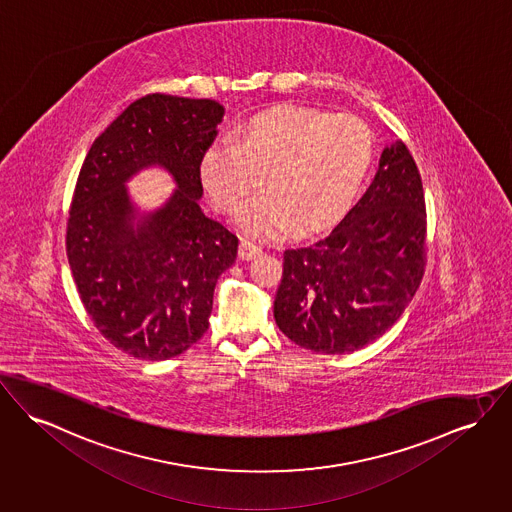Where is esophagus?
<instances>
[{
  "mask_svg": "<svg viewBox=\"0 0 512 512\" xmlns=\"http://www.w3.org/2000/svg\"><path fill=\"white\" fill-rule=\"evenodd\" d=\"M261 253H263L261 245H257V243L249 240L240 241V259H243V261L257 259V257H261Z\"/></svg>",
  "mask_w": 512,
  "mask_h": 512,
  "instance_id": "obj_1",
  "label": "esophagus"
}]
</instances>
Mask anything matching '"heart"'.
<instances>
[{
	"instance_id": "b5f03b06",
	"label": "heart",
	"mask_w": 512,
	"mask_h": 512,
	"mask_svg": "<svg viewBox=\"0 0 512 512\" xmlns=\"http://www.w3.org/2000/svg\"><path fill=\"white\" fill-rule=\"evenodd\" d=\"M375 135L356 116L309 108H272L236 129L234 143H212L201 156L203 187L218 211L236 209L243 232L274 238L294 224L315 230L346 211L367 180Z\"/></svg>"
}]
</instances>
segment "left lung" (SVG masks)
<instances>
[{
    "label": "left lung",
    "mask_w": 512,
    "mask_h": 512,
    "mask_svg": "<svg viewBox=\"0 0 512 512\" xmlns=\"http://www.w3.org/2000/svg\"><path fill=\"white\" fill-rule=\"evenodd\" d=\"M425 199L402 141L385 147L375 180L348 214L284 251L274 321L321 354L354 352L391 329L423 276Z\"/></svg>",
    "instance_id": "1"
}]
</instances>
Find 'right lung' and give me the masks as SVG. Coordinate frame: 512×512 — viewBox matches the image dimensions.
Listing matches in <instances>:
<instances>
[{"label":"right lung","instance_id":"1","mask_svg":"<svg viewBox=\"0 0 512 512\" xmlns=\"http://www.w3.org/2000/svg\"><path fill=\"white\" fill-rule=\"evenodd\" d=\"M224 106L170 94L129 104L87 154L67 222V259L100 334L137 360H170L207 329L216 280L238 238L199 207L201 156ZM162 167L177 189L141 212L126 181Z\"/></svg>","mask_w":512,"mask_h":512}]
</instances>
